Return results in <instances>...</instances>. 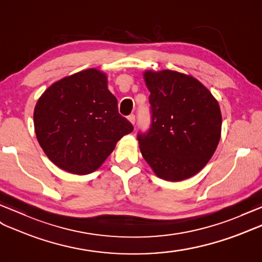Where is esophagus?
<instances>
[{
    "label": "esophagus",
    "instance_id": "esophagus-1",
    "mask_svg": "<svg viewBox=\"0 0 262 262\" xmlns=\"http://www.w3.org/2000/svg\"><path fill=\"white\" fill-rule=\"evenodd\" d=\"M127 119H129V121L132 124L136 123V116H135V114H130V116L127 117Z\"/></svg>",
    "mask_w": 262,
    "mask_h": 262
}]
</instances>
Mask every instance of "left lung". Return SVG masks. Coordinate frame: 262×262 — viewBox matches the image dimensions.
Wrapping results in <instances>:
<instances>
[{"label":"left lung","mask_w":262,"mask_h":262,"mask_svg":"<svg viewBox=\"0 0 262 262\" xmlns=\"http://www.w3.org/2000/svg\"><path fill=\"white\" fill-rule=\"evenodd\" d=\"M151 124L138 133L144 160L161 179L181 181L211 159L221 136V112L208 89L190 75L146 71Z\"/></svg>","instance_id":"8db88e82"}]
</instances>
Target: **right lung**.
Masks as SVG:
<instances>
[{"instance_id": "add662e5", "label": "right lung", "mask_w": 262, "mask_h": 262, "mask_svg": "<svg viewBox=\"0 0 262 262\" xmlns=\"http://www.w3.org/2000/svg\"><path fill=\"white\" fill-rule=\"evenodd\" d=\"M35 135L48 158L74 174L97 170L133 131L107 90L106 76L89 69L55 82L34 109Z\"/></svg>"}]
</instances>
